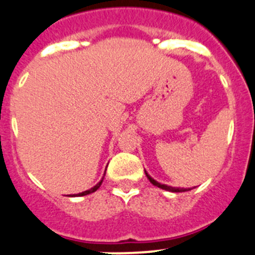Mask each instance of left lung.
Masks as SVG:
<instances>
[{
	"mask_svg": "<svg viewBox=\"0 0 255 255\" xmlns=\"http://www.w3.org/2000/svg\"><path fill=\"white\" fill-rule=\"evenodd\" d=\"M144 172H145V170H144ZM145 175H147V178H148V179H149V182L152 183L153 185H155V187L160 188V189L168 190V192H175V193H178V192H187V190H190V188H174V187H170V185L162 184V183H158L157 180L153 179V178L150 177V175L148 174L147 172H145Z\"/></svg>",
	"mask_w": 255,
	"mask_h": 255,
	"instance_id": "1",
	"label": "left lung"
}]
</instances>
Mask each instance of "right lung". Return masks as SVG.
I'll list each match as a JSON object with an SVG mask.
<instances>
[{"label":"right lung","instance_id":"right-lung-1","mask_svg":"<svg viewBox=\"0 0 255 255\" xmlns=\"http://www.w3.org/2000/svg\"><path fill=\"white\" fill-rule=\"evenodd\" d=\"M102 182H103V178H102V179L100 180V182L97 183V184L95 185V187H92V188H91V189H88V190H85V192H82V193H78V194H76V196H73V197H82V196H87V194H91V193H93V192H96V190H97L98 188L101 187V184H102Z\"/></svg>","mask_w":255,"mask_h":255}]
</instances>
